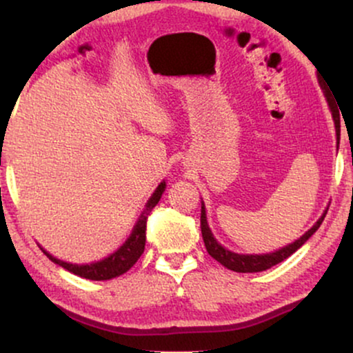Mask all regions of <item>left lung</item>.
<instances>
[{
	"label": "left lung",
	"instance_id": "8db88e82",
	"mask_svg": "<svg viewBox=\"0 0 353 353\" xmlns=\"http://www.w3.org/2000/svg\"><path fill=\"white\" fill-rule=\"evenodd\" d=\"M334 119H335V116H334ZM335 128H337V132H339V121L337 119H335ZM325 214L319 219L317 224H315L314 228H312L310 230H307V232L303 234L299 241H295L294 244H289V245L283 247V249H279L272 254H264V255H242V254L230 252V250L224 249V247H222L216 241V239H214L212 232H210V229L208 225V219H205L204 204H202V208H201V230H202V239H204L205 249H208L209 255L210 257L216 259L217 262H221L222 265L228 267V269H230V270H234V272H244V274L245 272H261V270H267V269H270V267H274L275 264H279V262L285 261V259L290 257L295 250L301 249V247L312 237V234H314L315 230L320 228V224H322Z\"/></svg>",
	"mask_w": 353,
	"mask_h": 353
}]
</instances>
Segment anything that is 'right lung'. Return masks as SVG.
Instances as JSON below:
<instances>
[{"instance_id": "obj_1", "label": "right lung", "mask_w": 353, "mask_h": 353, "mask_svg": "<svg viewBox=\"0 0 353 353\" xmlns=\"http://www.w3.org/2000/svg\"><path fill=\"white\" fill-rule=\"evenodd\" d=\"M165 189V182H161L159 188L154 190L151 199L145 204L144 212L141 214L139 221L134 225V230L129 236L128 241L124 242L123 247L116 250L114 254H111L109 257L103 259V261L94 262V264H86V265H78V264H68V262L59 261V259L52 257L51 254H48L46 250H43L44 254L50 257V261L54 262L63 267V269L70 270L74 275H79L83 279H89V281H109V279H114L117 275L128 272L132 265L136 264L137 259L141 257L144 252L145 245V228H148V217L151 216L152 209L156 208L157 202H159L161 196H163Z\"/></svg>"}]
</instances>
